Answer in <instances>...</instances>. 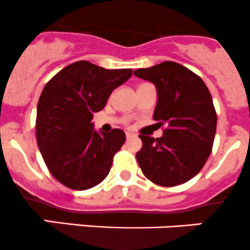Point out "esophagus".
<instances>
[{"mask_svg": "<svg viewBox=\"0 0 250 250\" xmlns=\"http://www.w3.org/2000/svg\"><path fill=\"white\" fill-rule=\"evenodd\" d=\"M125 135H126V139H131L132 137L136 136L135 133H132V132H125Z\"/></svg>", "mask_w": 250, "mask_h": 250, "instance_id": "esophagus-1", "label": "esophagus"}]
</instances>
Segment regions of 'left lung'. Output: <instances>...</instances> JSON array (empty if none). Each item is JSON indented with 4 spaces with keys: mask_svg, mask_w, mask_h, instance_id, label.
Here are the masks:
<instances>
[{
    "mask_svg": "<svg viewBox=\"0 0 250 250\" xmlns=\"http://www.w3.org/2000/svg\"><path fill=\"white\" fill-rule=\"evenodd\" d=\"M133 75L155 84L154 119L160 127L165 125L160 138L139 135V167L160 186L185 184L201 170L213 146L217 114L211 94L198 75L175 62L138 69Z\"/></svg>",
    "mask_w": 250,
    "mask_h": 250,
    "instance_id": "1",
    "label": "left lung"
}]
</instances>
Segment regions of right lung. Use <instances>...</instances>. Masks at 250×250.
<instances>
[{
    "instance_id": "obj_1",
    "label": "right lung",
    "mask_w": 250,
    "mask_h": 250,
    "mask_svg": "<svg viewBox=\"0 0 250 250\" xmlns=\"http://www.w3.org/2000/svg\"><path fill=\"white\" fill-rule=\"evenodd\" d=\"M132 69L107 70L87 61L75 62L45 84L37 107V143L56 180L71 189H89L103 182L125 133L94 130L93 114L125 83Z\"/></svg>"
}]
</instances>
